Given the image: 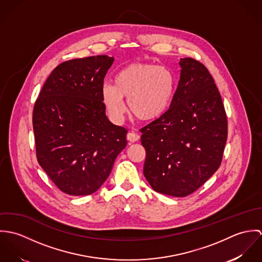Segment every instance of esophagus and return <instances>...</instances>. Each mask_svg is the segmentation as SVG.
Masks as SVG:
<instances>
[{"instance_id": "obj_1", "label": "esophagus", "mask_w": 262, "mask_h": 262, "mask_svg": "<svg viewBox=\"0 0 262 262\" xmlns=\"http://www.w3.org/2000/svg\"><path fill=\"white\" fill-rule=\"evenodd\" d=\"M127 139L130 141V142H136L140 139V136L137 134V133H134V132H129L127 134Z\"/></svg>"}]
</instances>
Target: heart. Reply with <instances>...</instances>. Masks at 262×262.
Returning <instances> with one entry per match:
<instances>
[{
  "instance_id": "obj_1",
  "label": "heart",
  "mask_w": 262,
  "mask_h": 262,
  "mask_svg": "<svg viewBox=\"0 0 262 262\" xmlns=\"http://www.w3.org/2000/svg\"><path fill=\"white\" fill-rule=\"evenodd\" d=\"M115 84L106 82L102 86V99L114 118L125 112L124 98L135 118L153 121L169 108L176 92V76L161 66L135 62L120 70L114 77Z\"/></svg>"
}]
</instances>
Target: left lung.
<instances>
[{
    "instance_id": "8db88e82",
    "label": "left lung",
    "mask_w": 262,
    "mask_h": 262,
    "mask_svg": "<svg viewBox=\"0 0 262 262\" xmlns=\"http://www.w3.org/2000/svg\"><path fill=\"white\" fill-rule=\"evenodd\" d=\"M181 76L169 109L143 127V173L151 187L186 196L219 168L227 141V117L214 78L200 61L181 58Z\"/></svg>"
}]
</instances>
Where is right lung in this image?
<instances>
[{
    "label": "right lung",
    "mask_w": 262,
    "mask_h": 262,
    "mask_svg": "<svg viewBox=\"0 0 262 262\" xmlns=\"http://www.w3.org/2000/svg\"><path fill=\"white\" fill-rule=\"evenodd\" d=\"M113 62V57L97 55L60 63L34 105L38 162L55 186L71 195L97 191L127 145V129L109 121L102 99Z\"/></svg>",
    "instance_id": "1"
}]
</instances>
